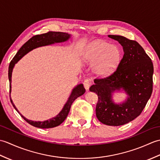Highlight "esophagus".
Instances as JSON below:
<instances>
[{
  "instance_id": "esophagus-1",
  "label": "esophagus",
  "mask_w": 160,
  "mask_h": 160,
  "mask_svg": "<svg viewBox=\"0 0 160 160\" xmlns=\"http://www.w3.org/2000/svg\"><path fill=\"white\" fill-rule=\"evenodd\" d=\"M91 85V82H90L89 80H85L84 81V88H85L87 91L89 90Z\"/></svg>"
}]
</instances>
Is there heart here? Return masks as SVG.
Wrapping results in <instances>:
<instances>
[{"mask_svg": "<svg viewBox=\"0 0 160 160\" xmlns=\"http://www.w3.org/2000/svg\"><path fill=\"white\" fill-rule=\"evenodd\" d=\"M121 50L117 45L102 41H96L87 46L84 60L93 64V71L97 76L106 77L116 69L121 60Z\"/></svg>", "mask_w": 160, "mask_h": 160, "instance_id": "b5f03b06", "label": "heart"}]
</instances>
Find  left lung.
<instances>
[{"label": "left lung", "instance_id": "1", "mask_svg": "<svg viewBox=\"0 0 160 160\" xmlns=\"http://www.w3.org/2000/svg\"><path fill=\"white\" fill-rule=\"evenodd\" d=\"M108 37L122 45L123 58L113 74L95 79L89 91L98 96L96 112L99 121L108 126H120L139 116L151 98L153 64L138 42L122 36ZM118 92H123L127 98L115 103L113 95Z\"/></svg>", "mask_w": 160, "mask_h": 160}]
</instances>
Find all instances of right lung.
<instances>
[{
  "label": "right lung",
  "instance_id": "1",
  "mask_svg": "<svg viewBox=\"0 0 160 160\" xmlns=\"http://www.w3.org/2000/svg\"><path fill=\"white\" fill-rule=\"evenodd\" d=\"M71 37V34L65 32H49L46 33H42L40 35H36L33 36L32 38H30L28 42H26L24 45L20 47V49L17 52L16 56L13 57V58L11 61L9 66L8 71V78L9 81V89H10V100L14 107L16 111L21 115V117L25 120L27 122H28L29 124H31L33 127L41 128H49L56 127L57 126H59L60 124L65 120L67 117L68 114L69 113L71 104L73 102V101L85 93V89H84L83 84H78L72 89L71 92L69 97L68 98L67 102L64 104L63 108H62L59 113L56 115L55 117L50 118L49 120L45 121H33L29 119L24 117L23 115L20 113L19 111L17 109L15 104H13V101L11 98V91H12V71L13 68L15 67V64L22 58L23 56H25L27 53L31 52V51L35 49L38 47H41L44 46H49L54 45L56 43H61L67 42L69 40Z\"/></svg>",
  "mask_w": 160,
  "mask_h": 160
}]
</instances>
